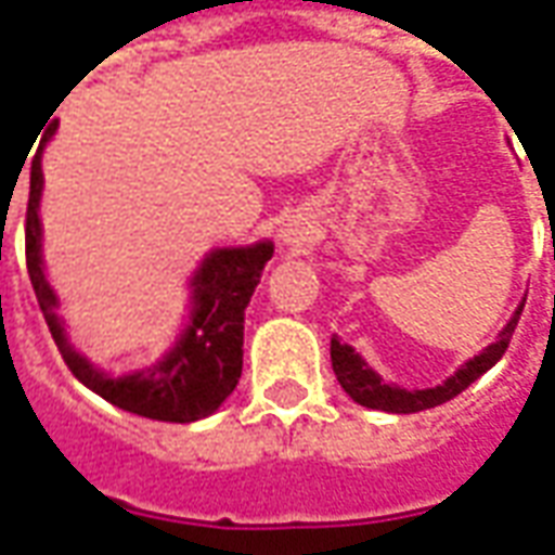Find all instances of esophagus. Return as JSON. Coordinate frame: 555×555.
<instances>
[{
    "label": "esophagus",
    "instance_id": "obj_1",
    "mask_svg": "<svg viewBox=\"0 0 555 555\" xmlns=\"http://www.w3.org/2000/svg\"><path fill=\"white\" fill-rule=\"evenodd\" d=\"M282 240H285V246H304L306 240H309V224L294 219V222L282 228Z\"/></svg>",
    "mask_w": 555,
    "mask_h": 555
}]
</instances>
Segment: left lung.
Wrapping results in <instances>:
<instances>
[{
  "label": "left lung",
  "mask_w": 555,
  "mask_h": 555,
  "mask_svg": "<svg viewBox=\"0 0 555 555\" xmlns=\"http://www.w3.org/2000/svg\"><path fill=\"white\" fill-rule=\"evenodd\" d=\"M522 306L514 312V318L507 321V327L499 333V339L493 345H487L480 351L478 358H472L463 366V370L451 375L444 385L439 387H426V390H402V387L385 385L375 372L363 363V360L354 354L351 345H343L339 339L331 343V360H333V372H336V382L343 385V390L348 397L366 405V409H378V412H393V414H412V412H424V409H436L441 402H448L456 393H463L472 382H478L483 372L495 366L502 354L507 351L511 345V336L517 331V321L522 315Z\"/></svg>",
  "instance_id": "left-lung-1"
}]
</instances>
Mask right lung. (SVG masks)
<instances>
[{
	"instance_id": "obj_1",
	"label": "right lung",
	"mask_w": 555,
	"mask_h": 555,
	"mask_svg": "<svg viewBox=\"0 0 555 555\" xmlns=\"http://www.w3.org/2000/svg\"><path fill=\"white\" fill-rule=\"evenodd\" d=\"M50 129L41 138V146L33 158L29 173V204H26V270L33 279L35 297L44 312L50 336L60 348L65 366L77 382L107 399L122 412L170 421V424H192L212 414L231 390L237 387L243 372V312L261 270L273 258V243H255L246 249H216L204 258L195 276L192 315L185 324L180 343L165 358L131 372V375H104L87 358H80L65 339L62 321L56 318V294L41 270V222H38V201H41V150Z\"/></svg>"
}]
</instances>
